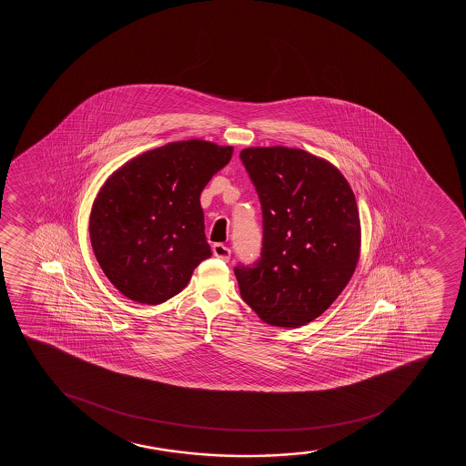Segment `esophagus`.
Here are the masks:
<instances>
[{
  "label": "esophagus",
  "mask_w": 466,
  "mask_h": 466,
  "mask_svg": "<svg viewBox=\"0 0 466 466\" xmlns=\"http://www.w3.org/2000/svg\"><path fill=\"white\" fill-rule=\"evenodd\" d=\"M213 253L214 257L220 258L222 261L227 262L228 259H230V248H228L227 246H224V244H214Z\"/></svg>",
  "instance_id": "34e87169"
}]
</instances>
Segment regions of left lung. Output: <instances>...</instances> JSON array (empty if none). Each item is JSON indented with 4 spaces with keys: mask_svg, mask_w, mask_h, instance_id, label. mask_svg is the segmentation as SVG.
I'll return each mask as SVG.
<instances>
[{
    "mask_svg": "<svg viewBox=\"0 0 466 466\" xmlns=\"http://www.w3.org/2000/svg\"><path fill=\"white\" fill-rule=\"evenodd\" d=\"M239 157L262 211L261 255L235 268L242 299L268 325L303 327L332 305L358 264L353 189L305 150L248 147Z\"/></svg>",
    "mask_w": 466,
    "mask_h": 466,
    "instance_id": "8db88e82",
    "label": "left lung"
}]
</instances>
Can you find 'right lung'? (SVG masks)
<instances>
[{
  "label": "right lung",
  "instance_id": "1",
  "mask_svg": "<svg viewBox=\"0 0 466 466\" xmlns=\"http://www.w3.org/2000/svg\"><path fill=\"white\" fill-rule=\"evenodd\" d=\"M231 154L230 146L200 139L169 143L128 161L102 187L91 209V246L127 299L163 303L211 257L198 198Z\"/></svg>",
  "mask_w": 466,
  "mask_h": 466
}]
</instances>
